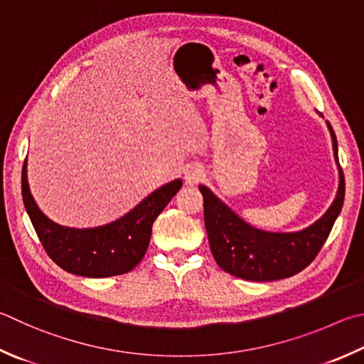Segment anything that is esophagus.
Wrapping results in <instances>:
<instances>
[{"instance_id":"1","label":"esophagus","mask_w":364,"mask_h":364,"mask_svg":"<svg viewBox=\"0 0 364 364\" xmlns=\"http://www.w3.org/2000/svg\"><path fill=\"white\" fill-rule=\"evenodd\" d=\"M203 178V168L200 165H189L184 170V181H186L189 186H194V184L199 183Z\"/></svg>"}]
</instances>
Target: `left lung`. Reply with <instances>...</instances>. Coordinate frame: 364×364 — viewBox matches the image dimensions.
<instances>
[{
  "mask_svg": "<svg viewBox=\"0 0 364 364\" xmlns=\"http://www.w3.org/2000/svg\"><path fill=\"white\" fill-rule=\"evenodd\" d=\"M326 125L333 140L334 161L339 168V186L326 213L306 229L293 232L259 229L237 215L205 184L199 186L203 196L205 229L211 253L218 266L228 274L251 282L287 279L306 269L325 245L346 196V181L338 157V140L331 124L326 121Z\"/></svg>",
  "mask_w": 364,
  "mask_h": 364,
  "instance_id": "1",
  "label": "left lung"
}]
</instances>
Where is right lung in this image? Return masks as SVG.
Listing matches in <instances>:
<instances>
[{
	"instance_id": "obj_1",
	"label": "right lung",
	"mask_w": 364,
	"mask_h": 364,
	"mask_svg": "<svg viewBox=\"0 0 364 364\" xmlns=\"http://www.w3.org/2000/svg\"><path fill=\"white\" fill-rule=\"evenodd\" d=\"M181 186V178L164 184L129 213L103 226L70 228L43 213L31 196L26 161L22 168L23 205L44 250L63 270L89 279L121 275L134 269L146 253L156 218Z\"/></svg>"
}]
</instances>
